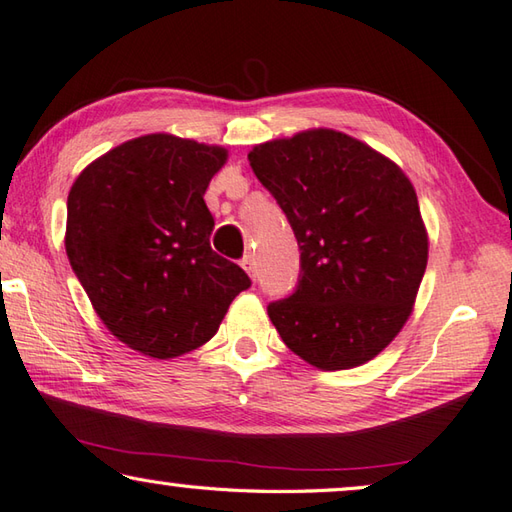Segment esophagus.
<instances>
[{
  "mask_svg": "<svg viewBox=\"0 0 512 512\" xmlns=\"http://www.w3.org/2000/svg\"><path fill=\"white\" fill-rule=\"evenodd\" d=\"M240 265H243V269L249 276L256 278V260H254L252 254H247L243 260H240Z\"/></svg>",
  "mask_w": 512,
  "mask_h": 512,
  "instance_id": "esophagus-1",
  "label": "esophagus"
}]
</instances>
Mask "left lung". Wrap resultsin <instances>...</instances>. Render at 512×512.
<instances>
[{"label":"left lung","instance_id":"1","mask_svg":"<svg viewBox=\"0 0 512 512\" xmlns=\"http://www.w3.org/2000/svg\"><path fill=\"white\" fill-rule=\"evenodd\" d=\"M247 158L301 249L296 289L267 305L283 343L318 370L368 363L406 325L428 265L412 182L332 129L263 142Z\"/></svg>","mask_w":512,"mask_h":512}]
</instances>
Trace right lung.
I'll use <instances>...</instances> for the list:
<instances>
[{
  "label": "right lung",
  "instance_id": "obj_1",
  "mask_svg": "<svg viewBox=\"0 0 512 512\" xmlns=\"http://www.w3.org/2000/svg\"><path fill=\"white\" fill-rule=\"evenodd\" d=\"M227 149L151 133L86 167L66 202V256L113 336L173 359L218 332L249 276L209 245V180Z\"/></svg>",
  "mask_w": 512,
  "mask_h": 512
}]
</instances>
